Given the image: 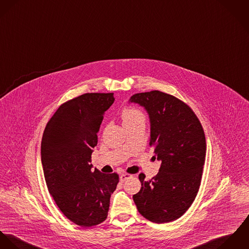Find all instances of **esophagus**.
<instances>
[{"mask_svg":"<svg viewBox=\"0 0 249 249\" xmlns=\"http://www.w3.org/2000/svg\"><path fill=\"white\" fill-rule=\"evenodd\" d=\"M133 177V175H130V174H121L120 175V181L121 182H124L125 180H127L128 178H131Z\"/></svg>","mask_w":249,"mask_h":249,"instance_id":"1","label":"esophagus"}]
</instances>
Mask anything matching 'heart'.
I'll use <instances>...</instances> for the list:
<instances>
[{
    "label": "heart",
    "mask_w": 249,
    "mask_h": 249,
    "mask_svg": "<svg viewBox=\"0 0 249 249\" xmlns=\"http://www.w3.org/2000/svg\"><path fill=\"white\" fill-rule=\"evenodd\" d=\"M122 119L124 125H129V124H134L138 122H145V114L136 108L128 107L123 109L122 111Z\"/></svg>",
    "instance_id": "1"
}]
</instances>
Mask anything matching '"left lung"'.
<instances>
[{"label": "left lung", "mask_w": 249, "mask_h": 249, "mask_svg": "<svg viewBox=\"0 0 249 249\" xmlns=\"http://www.w3.org/2000/svg\"><path fill=\"white\" fill-rule=\"evenodd\" d=\"M130 102L144 107L151 123L149 145L160 172L150 180L139 174L141 188L133 196L138 212L156 223L175 221L193 203L205 160L206 142L193 110L178 98L160 90L136 93Z\"/></svg>", "instance_id": "8db88e82"}]
</instances>
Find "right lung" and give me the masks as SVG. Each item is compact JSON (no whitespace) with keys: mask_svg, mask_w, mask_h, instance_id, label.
I'll list each match as a JSON object with an SVG mask.
<instances>
[{"mask_svg":"<svg viewBox=\"0 0 249 249\" xmlns=\"http://www.w3.org/2000/svg\"><path fill=\"white\" fill-rule=\"evenodd\" d=\"M113 93H85L63 103L48 122L41 160L49 192L73 223L90 227L105 221L119 176L91 170V154Z\"/></svg>","mask_w":249,"mask_h":249,"instance_id":"right-lung-1","label":"right lung"}]
</instances>
